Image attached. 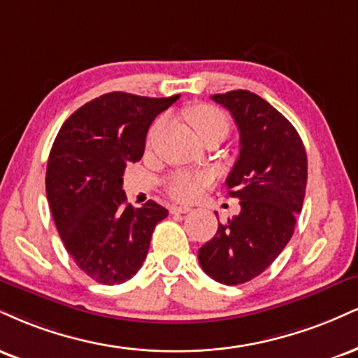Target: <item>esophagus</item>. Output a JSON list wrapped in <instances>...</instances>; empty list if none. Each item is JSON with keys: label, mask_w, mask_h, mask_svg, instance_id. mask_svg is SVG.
<instances>
[{"label": "esophagus", "mask_w": 358, "mask_h": 358, "mask_svg": "<svg viewBox=\"0 0 358 358\" xmlns=\"http://www.w3.org/2000/svg\"><path fill=\"white\" fill-rule=\"evenodd\" d=\"M190 206H182V205H173V206H170V212L171 213H188L190 212Z\"/></svg>", "instance_id": "1"}]
</instances>
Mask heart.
Wrapping results in <instances>:
<instances>
[{"label":"heart","mask_w":358,"mask_h":358,"mask_svg":"<svg viewBox=\"0 0 358 358\" xmlns=\"http://www.w3.org/2000/svg\"><path fill=\"white\" fill-rule=\"evenodd\" d=\"M187 118L198 136L215 130V128H220L225 131L228 130L227 116L212 105L193 106L192 110H188ZM210 182H212L210 173H176L168 182L166 190L176 200L192 201L200 195L205 187H208Z\"/></svg>","instance_id":"obj_1"}]
</instances>
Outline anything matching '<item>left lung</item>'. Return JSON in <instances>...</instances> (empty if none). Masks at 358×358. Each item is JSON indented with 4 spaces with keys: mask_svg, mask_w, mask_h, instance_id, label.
<instances>
[{
    "mask_svg": "<svg viewBox=\"0 0 358 358\" xmlns=\"http://www.w3.org/2000/svg\"><path fill=\"white\" fill-rule=\"evenodd\" d=\"M212 98L240 131L227 187L242 210L218 223L217 235L198 250V262L217 282L240 285L265 272L290 242L305 198L307 153L294 124L258 94L234 90Z\"/></svg>",
    "mask_w": 358,
    "mask_h": 358,
    "instance_id": "1",
    "label": "left lung"
}]
</instances>
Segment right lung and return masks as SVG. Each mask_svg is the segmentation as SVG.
I'll return each mask as SVG.
<instances>
[{
  "label": "right lung",
  "mask_w": 358,
  "mask_h": 358,
  "mask_svg": "<svg viewBox=\"0 0 358 358\" xmlns=\"http://www.w3.org/2000/svg\"><path fill=\"white\" fill-rule=\"evenodd\" d=\"M168 98L113 92L85 103L59 128L46 166V198L64 248L103 285L130 280L145 262L153 230L168 210L127 203L123 171L143 157L145 140Z\"/></svg>",
  "instance_id": "right-lung-1"
}]
</instances>
